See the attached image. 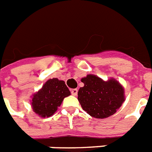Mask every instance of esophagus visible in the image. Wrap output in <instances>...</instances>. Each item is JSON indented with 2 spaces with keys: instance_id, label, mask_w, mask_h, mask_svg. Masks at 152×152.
I'll return each instance as SVG.
<instances>
[{
  "instance_id": "1",
  "label": "esophagus",
  "mask_w": 152,
  "mask_h": 152,
  "mask_svg": "<svg viewBox=\"0 0 152 152\" xmlns=\"http://www.w3.org/2000/svg\"><path fill=\"white\" fill-rule=\"evenodd\" d=\"M71 92H72V95H74V96H76V95H77V93H78V90H77V89H72Z\"/></svg>"
}]
</instances>
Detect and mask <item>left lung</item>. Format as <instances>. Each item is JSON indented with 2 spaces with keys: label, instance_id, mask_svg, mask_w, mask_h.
<instances>
[{
  "label": "left lung",
  "instance_id": "8db88e82",
  "mask_svg": "<svg viewBox=\"0 0 152 152\" xmlns=\"http://www.w3.org/2000/svg\"><path fill=\"white\" fill-rule=\"evenodd\" d=\"M84 86L78 91V101L92 118L104 119L112 116L125 100V89L114 78L108 80L94 74L81 79Z\"/></svg>",
  "mask_w": 152,
  "mask_h": 152
}]
</instances>
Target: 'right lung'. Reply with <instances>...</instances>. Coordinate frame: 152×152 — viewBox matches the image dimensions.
Wrapping results in <instances>:
<instances>
[{"instance_id": "add662e5", "label": "right lung", "mask_w": 152, "mask_h": 152, "mask_svg": "<svg viewBox=\"0 0 152 152\" xmlns=\"http://www.w3.org/2000/svg\"><path fill=\"white\" fill-rule=\"evenodd\" d=\"M71 95L64 81L50 79L31 96V108L40 118H49L57 110L65 97Z\"/></svg>"}]
</instances>
